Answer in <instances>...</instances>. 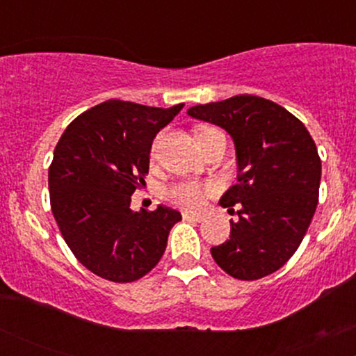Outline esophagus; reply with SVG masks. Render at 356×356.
<instances>
[{
  "label": "esophagus",
  "mask_w": 356,
  "mask_h": 356,
  "mask_svg": "<svg viewBox=\"0 0 356 356\" xmlns=\"http://www.w3.org/2000/svg\"><path fill=\"white\" fill-rule=\"evenodd\" d=\"M182 216H184V219H187V220H195V222H201V220H204V216L199 214V212H189V211H186V212H182Z\"/></svg>",
  "instance_id": "esophagus-1"
}]
</instances>
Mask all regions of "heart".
<instances>
[{
    "mask_svg": "<svg viewBox=\"0 0 356 356\" xmlns=\"http://www.w3.org/2000/svg\"><path fill=\"white\" fill-rule=\"evenodd\" d=\"M206 130V129H201ZM199 130V132H201ZM209 194V187L199 182H181L175 184L167 192L169 199L186 209H197L204 204V199Z\"/></svg>",
    "mask_w": 356,
    "mask_h": 356,
    "instance_id": "heart-1",
    "label": "heart"
}]
</instances>
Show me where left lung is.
Segmentation results:
<instances>
[{
	"label": "left lung",
	"mask_w": 356,
	"mask_h": 356,
	"mask_svg": "<svg viewBox=\"0 0 356 356\" xmlns=\"http://www.w3.org/2000/svg\"><path fill=\"white\" fill-rule=\"evenodd\" d=\"M187 115L229 134L238 184L219 199L234 212L231 236L211 254L227 275L252 281L280 269L303 241L318 204L321 161L298 118L275 102L236 95L195 105Z\"/></svg>",
	"instance_id": "left-lung-1"
}]
</instances>
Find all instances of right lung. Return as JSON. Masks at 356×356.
<instances>
[{
	"mask_svg": "<svg viewBox=\"0 0 356 356\" xmlns=\"http://www.w3.org/2000/svg\"><path fill=\"white\" fill-rule=\"evenodd\" d=\"M107 100L79 115L58 140L48 170L51 212L65 243L93 275L132 283L161 261L181 212H138L130 195L144 186L155 136L181 112Z\"/></svg>",
	"mask_w": 356,
	"mask_h": 356,
	"instance_id": "add662e5",
	"label": "right lung"
}]
</instances>
